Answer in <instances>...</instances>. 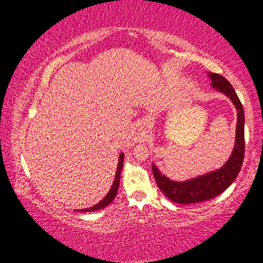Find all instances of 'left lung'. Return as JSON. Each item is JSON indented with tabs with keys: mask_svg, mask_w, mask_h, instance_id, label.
I'll return each mask as SVG.
<instances>
[{
	"mask_svg": "<svg viewBox=\"0 0 263 263\" xmlns=\"http://www.w3.org/2000/svg\"><path fill=\"white\" fill-rule=\"evenodd\" d=\"M212 88L226 95L237 109V130H235V144L231 157L224 166L206 174L194 177V179L177 182L160 173L157 166L152 164V171L157 184L166 197L172 202L179 204H191L208 201L220 195L232 182L237 179L242 166L245 155V114L241 102L231 83L222 75L209 73Z\"/></svg>",
	"mask_w": 263,
	"mask_h": 263,
	"instance_id": "left-lung-1",
	"label": "left lung"
}]
</instances>
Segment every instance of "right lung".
Listing matches in <instances>:
<instances>
[{
  "label": "right lung",
  "instance_id": "add662e5",
  "mask_svg": "<svg viewBox=\"0 0 263 263\" xmlns=\"http://www.w3.org/2000/svg\"><path fill=\"white\" fill-rule=\"evenodd\" d=\"M123 161H124V153L119 154V160H118V166H117V172H116V176H115V180H114V183L112 186H111L109 193L106 194L105 197L102 199L101 202H99L97 204H95L94 206L91 208H88V209H82V210H77L80 212H90V211H97V210H101V209H103L105 206H108L109 204L114 201L116 195H117V191H118V186H119V180H121V173H122V168H123Z\"/></svg>",
  "mask_w": 263,
  "mask_h": 263
}]
</instances>
